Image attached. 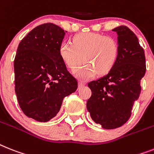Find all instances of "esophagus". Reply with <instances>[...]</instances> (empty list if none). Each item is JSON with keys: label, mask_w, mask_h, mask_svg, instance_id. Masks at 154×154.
<instances>
[{"label": "esophagus", "mask_w": 154, "mask_h": 154, "mask_svg": "<svg viewBox=\"0 0 154 154\" xmlns=\"http://www.w3.org/2000/svg\"><path fill=\"white\" fill-rule=\"evenodd\" d=\"M85 86V83H83L82 82H79V88H81L82 86Z\"/></svg>", "instance_id": "obj_1"}]
</instances>
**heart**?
<instances>
[{
    "label": "heart",
    "instance_id": "1",
    "mask_svg": "<svg viewBox=\"0 0 154 154\" xmlns=\"http://www.w3.org/2000/svg\"><path fill=\"white\" fill-rule=\"evenodd\" d=\"M119 44L115 38L104 34L83 33L72 39V44L63 42L60 45L59 54L62 61L71 71L84 64L75 72L77 77L87 79L97 73L108 74L116 63Z\"/></svg>",
    "mask_w": 154,
    "mask_h": 154
}]
</instances>
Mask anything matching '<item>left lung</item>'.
<instances>
[{"label":"left lung","mask_w":154,"mask_h":154,"mask_svg":"<svg viewBox=\"0 0 154 154\" xmlns=\"http://www.w3.org/2000/svg\"><path fill=\"white\" fill-rule=\"evenodd\" d=\"M112 31L118 35L117 61L106 75L89 82L92 94L86 102L92 120L105 129L120 128L129 120L146 70L144 49L133 31L126 26Z\"/></svg>","instance_id":"8db88e82"}]
</instances>
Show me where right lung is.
Instances as JSON below:
<instances>
[{
    "label": "right lung",
    "instance_id": "add662e5",
    "mask_svg": "<svg viewBox=\"0 0 154 154\" xmlns=\"http://www.w3.org/2000/svg\"><path fill=\"white\" fill-rule=\"evenodd\" d=\"M64 34L61 27L47 23L30 31L18 46L15 91L23 113L37 121L56 116L63 98L78 88L77 80L60 57Z\"/></svg>",
    "mask_w": 154,
    "mask_h": 154
}]
</instances>
